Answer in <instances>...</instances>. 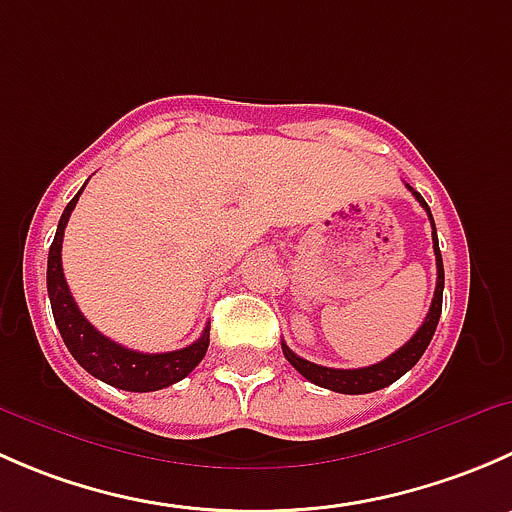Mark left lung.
<instances>
[{
    "label": "left lung",
    "mask_w": 512,
    "mask_h": 512,
    "mask_svg": "<svg viewBox=\"0 0 512 512\" xmlns=\"http://www.w3.org/2000/svg\"><path fill=\"white\" fill-rule=\"evenodd\" d=\"M406 188L414 193V198L421 203V208L426 210L428 220H431V227H433V255H436L438 280H436V292H433L431 309H428L426 319H423V324L418 327V332L404 344V347L396 349L394 354L386 356V359L379 361V364L364 366V369H329V366L312 364V361L294 354L292 349L282 342V352H285V359L289 364H292L304 379L322 386V389L337 391V394H371V391L384 389V386L394 384L396 379H401L411 366H416V361L421 359L423 352H426V347L431 344L433 332H436L438 327V319H441V307H443V260H441V250H438V235H436V225H433L431 208H428L426 200L421 198V193H416L411 185H406Z\"/></svg>",
    "instance_id": "left-lung-1"
}]
</instances>
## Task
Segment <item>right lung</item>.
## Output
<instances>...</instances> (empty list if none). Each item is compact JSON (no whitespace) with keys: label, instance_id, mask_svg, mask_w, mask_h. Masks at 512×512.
I'll return each mask as SVG.
<instances>
[{"label":"right lung","instance_id":"right-lung-1","mask_svg":"<svg viewBox=\"0 0 512 512\" xmlns=\"http://www.w3.org/2000/svg\"><path fill=\"white\" fill-rule=\"evenodd\" d=\"M81 190L71 198V203L66 205V210L61 213L54 242H51L49 247V265H46V289H49L51 312H54V322L56 327H59L61 339H64L71 356H74L91 376L116 386V389H165V386L185 379V376L203 361L210 344V327H205V332L200 334L198 342H193L190 347L175 349V352L165 354H143L133 352V349L128 347H121V344H116L113 339L103 337L94 324L81 314L74 297H71L69 285H66L64 267H61V242H64V230L71 218V210L79 203Z\"/></svg>","mask_w":512,"mask_h":512}]
</instances>
